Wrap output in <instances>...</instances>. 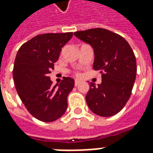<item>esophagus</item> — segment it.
I'll return each instance as SVG.
<instances>
[{
  "label": "esophagus",
  "mask_w": 153,
  "mask_h": 153,
  "mask_svg": "<svg viewBox=\"0 0 153 153\" xmlns=\"http://www.w3.org/2000/svg\"><path fill=\"white\" fill-rule=\"evenodd\" d=\"M79 84H80V81H79V80H75V81H74V86H75V87L79 86Z\"/></svg>",
  "instance_id": "obj_1"
}]
</instances>
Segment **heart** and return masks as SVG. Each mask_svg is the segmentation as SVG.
I'll return each mask as SVG.
<instances>
[{"mask_svg":"<svg viewBox=\"0 0 153 153\" xmlns=\"http://www.w3.org/2000/svg\"><path fill=\"white\" fill-rule=\"evenodd\" d=\"M77 75H78V76H79V74H77Z\"/></svg>","mask_w":153,"mask_h":153,"instance_id":"b5f03b06","label":"heart"}]
</instances>
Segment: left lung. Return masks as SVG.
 Wrapping results in <instances>:
<instances>
[{
    "label": "left lung",
    "mask_w": 153,
    "mask_h": 153,
    "mask_svg": "<svg viewBox=\"0 0 153 153\" xmlns=\"http://www.w3.org/2000/svg\"><path fill=\"white\" fill-rule=\"evenodd\" d=\"M94 49L93 69L102 76L100 84L91 82L86 101L91 112L111 117L120 112L131 95L136 78L134 52L123 36L104 28L74 32Z\"/></svg>",
    "instance_id": "1"
}]
</instances>
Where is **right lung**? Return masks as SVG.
<instances>
[{"label": "right lung", "mask_w": 153, "mask_h": 153, "mask_svg": "<svg viewBox=\"0 0 153 153\" xmlns=\"http://www.w3.org/2000/svg\"><path fill=\"white\" fill-rule=\"evenodd\" d=\"M72 36V32L38 35L17 53L13 70L17 92L28 112L42 122L56 121L66 111L67 97L74 80L63 77L59 84L53 86L48 74Z\"/></svg>", "instance_id": "right-lung-1"}]
</instances>
